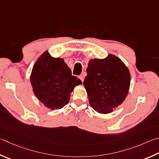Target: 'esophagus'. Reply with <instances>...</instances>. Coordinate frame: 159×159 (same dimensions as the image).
I'll return each instance as SVG.
<instances>
[{
	"label": "esophagus",
	"instance_id": "1",
	"mask_svg": "<svg viewBox=\"0 0 159 159\" xmlns=\"http://www.w3.org/2000/svg\"><path fill=\"white\" fill-rule=\"evenodd\" d=\"M79 77V79H80V80H81L82 82H83V80H84V76H83V75H80Z\"/></svg>",
	"mask_w": 159,
	"mask_h": 159
}]
</instances>
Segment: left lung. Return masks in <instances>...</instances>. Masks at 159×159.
Returning a JSON list of instances; mask_svg holds the SVG:
<instances>
[{
	"mask_svg": "<svg viewBox=\"0 0 159 159\" xmlns=\"http://www.w3.org/2000/svg\"><path fill=\"white\" fill-rule=\"evenodd\" d=\"M83 82L89 103L94 111L108 114L122 104L128 95L131 74L119 57L112 54L103 59H90Z\"/></svg>",
	"mask_w": 159,
	"mask_h": 159,
	"instance_id": "8db88e82",
	"label": "left lung"
}]
</instances>
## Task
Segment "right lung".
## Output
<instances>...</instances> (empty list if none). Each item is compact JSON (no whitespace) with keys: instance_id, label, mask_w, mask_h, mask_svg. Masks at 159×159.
Segmentation results:
<instances>
[{"instance_id":"add662e5","label":"right lung","mask_w":159,"mask_h":159,"mask_svg":"<svg viewBox=\"0 0 159 159\" xmlns=\"http://www.w3.org/2000/svg\"><path fill=\"white\" fill-rule=\"evenodd\" d=\"M30 81L37 99L51 110L67 105L74 88L82 84L79 79L72 76L64 59L52 57L48 51L34 63Z\"/></svg>"}]
</instances>
